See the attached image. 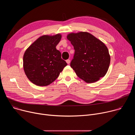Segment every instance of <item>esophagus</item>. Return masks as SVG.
I'll list each match as a JSON object with an SVG mask.
<instances>
[{
    "mask_svg": "<svg viewBox=\"0 0 135 135\" xmlns=\"http://www.w3.org/2000/svg\"><path fill=\"white\" fill-rule=\"evenodd\" d=\"M70 60L69 59L66 60V62L67 63V64H70Z\"/></svg>",
    "mask_w": 135,
    "mask_h": 135,
    "instance_id": "1",
    "label": "esophagus"
}]
</instances>
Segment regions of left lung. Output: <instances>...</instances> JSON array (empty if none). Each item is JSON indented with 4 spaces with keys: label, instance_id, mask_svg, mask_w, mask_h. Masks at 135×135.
Listing matches in <instances>:
<instances>
[{
    "label": "left lung",
    "instance_id": "obj_1",
    "mask_svg": "<svg viewBox=\"0 0 135 135\" xmlns=\"http://www.w3.org/2000/svg\"><path fill=\"white\" fill-rule=\"evenodd\" d=\"M67 38L75 50L70 66L79 78L90 83L104 77L110 61L104 43L87 32L70 33Z\"/></svg>",
    "mask_w": 135,
    "mask_h": 135
}]
</instances>
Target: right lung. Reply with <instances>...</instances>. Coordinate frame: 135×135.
<instances>
[{
	"instance_id": "add662e5",
	"label": "right lung",
	"mask_w": 135,
	"mask_h": 135,
	"mask_svg": "<svg viewBox=\"0 0 135 135\" xmlns=\"http://www.w3.org/2000/svg\"><path fill=\"white\" fill-rule=\"evenodd\" d=\"M61 35H44L35 41L25 51L23 69L28 79L38 86H46L54 82L67 65L61 59L56 46Z\"/></svg>"
}]
</instances>
